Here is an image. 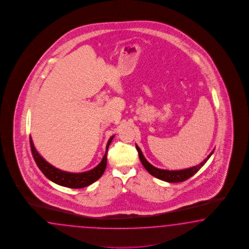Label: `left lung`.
Listing matches in <instances>:
<instances>
[{
	"label": "left lung",
	"instance_id": "1",
	"mask_svg": "<svg viewBox=\"0 0 249 249\" xmlns=\"http://www.w3.org/2000/svg\"><path fill=\"white\" fill-rule=\"evenodd\" d=\"M136 146V150L139 154L140 157L141 162L145 168L147 172H149L151 175H153L156 178H160L161 180H164L167 182H181L184 181L186 179L191 178L193 176L196 172H198V170L204 165L205 163L207 162V160L210 159L212 153L214 152V150L211 152L209 156L206 159L200 162L198 165L193 166L192 168H188V169H184V170H178V171H169V170H161L159 168H156L154 166L152 165L143 156V154L142 153L140 148L138 147L137 144H135Z\"/></svg>",
	"mask_w": 249,
	"mask_h": 249
}]
</instances>
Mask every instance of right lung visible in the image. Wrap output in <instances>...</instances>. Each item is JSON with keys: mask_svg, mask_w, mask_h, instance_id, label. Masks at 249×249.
I'll return each instance as SVG.
<instances>
[{"mask_svg": "<svg viewBox=\"0 0 249 249\" xmlns=\"http://www.w3.org/2000/svg\"><path fill=\"white\" fill-rule=\"evenodd\" d=\"M113 138H114V135L107 142V149H106L107 151L103 157L101 162L98 165L89 172H77V173L65 172L62 170H59L56 167L51 165V163H49L47 160H45V159L40 156V154L35 149L31 136H30V143H31L32 156L34 158V160L39 168V170L42 172L47 178L51 181H53L54 183L60 185V186H64V187L71 188V189H80V188H84V187H87V186H89L90 184L94 183L102 176L103 173L106 170V167H107V153L109 145L113 140Z\"/></svg>", "mask_w": 249, "mask_h": 249, "instance_id": "1", "label": "right lung"}]
</instances>
